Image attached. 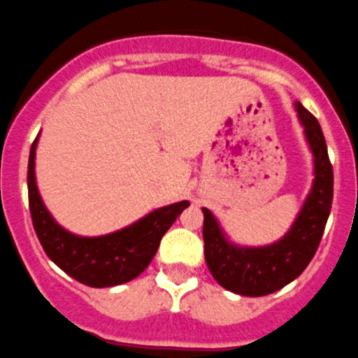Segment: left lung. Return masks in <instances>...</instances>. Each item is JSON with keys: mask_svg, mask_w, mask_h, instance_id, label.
I'll return each instance as SVG.
<instances>
[{"mask_svg": "<svg viewBox=\"0 0 358 358\" xmlns=\"http://www.w3.org/2000/svg\"><path fill=\"white\" fill-rule=\"evenodd\" d=\"M308 144L315 156V181L297 220L287 236L264 248L228 243L216 217L203 207V255L217 283L234 294L262 297L281 290L302 274L322 241L334 196V172L320 122L295 103Z\"/></svg>", "mask_w": 358, "mask_h": 358, "instance_id": "left-lung-1", "label": "left lung"}]
</instances>
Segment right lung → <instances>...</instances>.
I'll list each match as a JSON object with an SVG mask.
<instances>
[{
	"label": "right lung",
	"mask_w": 358,
	"mask_h": 358,
	"mask_svg": "<svg viewBox=\"0 0 358 358\" xmlns=\"http://www.w3.org/2000/svg\"><path fill=\"white\" fill-rule=\"evenodd\" d=\"M36 142L38 137L33 142L28 163L29 213L47 257L79 283L93 288L128 283L142 274L158 251L162 237L189 206L188 200L159 207L130 227L108 236H73L54 221L40 199L35 179Z\"/></svg>",
	"instance_id": "1"
}]
</instances>
